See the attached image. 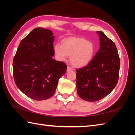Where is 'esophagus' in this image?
Segmentation results:
<instances>
[{"mask_svg":"<svg viewBox=\"0 0 135 135\" xmlns=\"http://www.w3.org/2000/svg\"><path fill=\"white\" fill-rule=\"evenodd\" d=\"M70 70H72V68H71L70 66H68L67 67V71H70Z\"/></svg>","mask_w":135,"mask_h":135,"instance_id":"1","label":"esophagus"}]
</instances>
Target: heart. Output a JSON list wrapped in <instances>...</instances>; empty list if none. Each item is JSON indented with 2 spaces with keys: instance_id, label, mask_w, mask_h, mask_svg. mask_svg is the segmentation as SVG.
Wrapping results in <instances>:
<instances>
[{
  "instance_id": "heart-1",
  "label": "heart",
  "mask_w": 135,
  "mask_h": 135,
  "mask_svg": "<svg viewBox=\"0 0 135 135\" xmlns=\"http://www.w3.org/2000/svg\"><path fill=\"white\" fill-rule=\"evenodd\" d=\"M56 55L60 60L70 56V61L76 67H82L88 64L95 53L93 44L83 38H71L64 40L62 46L57 44L54 47Z\"/></svg>"
}]
</instances>
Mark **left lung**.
I'll return each instance as SVG.
<instances>
[{"label": "left lung", "instance_id": "8db88e82", "mask_svg": "<svg viewBox=\"0 0 135 135\" xmlns=\"http://www.w3.org/2000/svg\"><path fill=\"white\" fill-rule=\"evenodd\" d=\"M100 47L87 65L76 69L78 95L84 100L94 102L103 99L117 85L120 59L115 43L103 32L97 31Z\"/></svg>", "mask_w": 135, "mask_h": 135}]
</instances>
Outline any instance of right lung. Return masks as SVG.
<instances>
[{
	"mask_svg": "<svg viewBox=\"0 0 135 135\" xmlns=\"http://www.w3.org/2000/svg\"><path fill=\"white\" fill-rule=\"evenodd\" d=\"M54 38L50 30L35 28L21 40L14 57L15 82L20 91L35 100L54 95L59 79L66 71V64L52 57Z\"/></svg>",
	"mask_w": 135,
	"mask_h": 135,
	"instance_id": "right-lung-1",
	"label": "right lung"
}]
</instances>
